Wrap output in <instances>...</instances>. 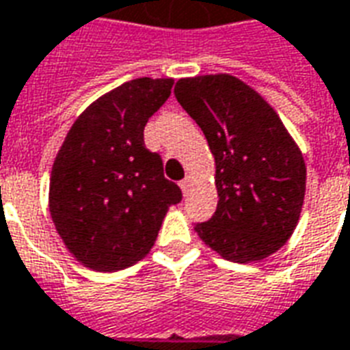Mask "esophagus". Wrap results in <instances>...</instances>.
Listing matches in <instances>:
<instances>
[{
  "mask_svg": "<svg viewBox=\"0 0 350 350\" xmlns=\"http://www.w3.org/2000/svg\"><path fill=\"white\" fill-rule=\"evenodd\" d=\"M192 183H193V178L190 177V175H186V177L183 178L180 183H178V186H180V190H183V193H185V196L190 192V188H192Z\"/></svg>",
  "mask_w": 350,
  "mask_h": 350,
  "instance_id": "34e87169",
  "label": "esophagus"
}]
</instances>
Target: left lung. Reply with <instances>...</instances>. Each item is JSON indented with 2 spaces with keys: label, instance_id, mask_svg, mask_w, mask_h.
I'll list each match as a JSON object with an SVG mask.
<instances>
[{
  "label": "left lung",
  "instance_id": "8db88e82",
  "mask_svg": "<svg viewBox=\"0 0 350 350\" xmlns=\"http://www.w3.org/2000/svg\"><path fill=\"white\" fill-rule=\"evenodd\" d=\"M175 98L214 157L216 213L196 233L218 256L254 262L289 241L300 220L306 164L276 109L231 74L180 78Z\"/></svg>",
  "mask_w": 350,
  "mask_h": 350
}]
</instances>
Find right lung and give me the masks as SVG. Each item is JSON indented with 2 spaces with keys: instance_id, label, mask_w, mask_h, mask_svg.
I'll list each match as a JSON object with an SVG mask.
<instances>
[{
  "instance_id": "right-lung-1",
  "label": "right lung",
  "mask_w": 350,
  "mask_h": 350,
  "mask_svg": "<svg viewBox=\"0 0 350 350\" xmlns=\"http://www.w3.org/2000/svg\"><path fill=\"white\" fill-rule=\"evenodd\" d=\"M173 78H136L83 109L57 150L48 206L70 256L96 272L142 261L170 206L183 193L145 149L149 117L172 94Z\"/></svg>"
}]
</instances>
